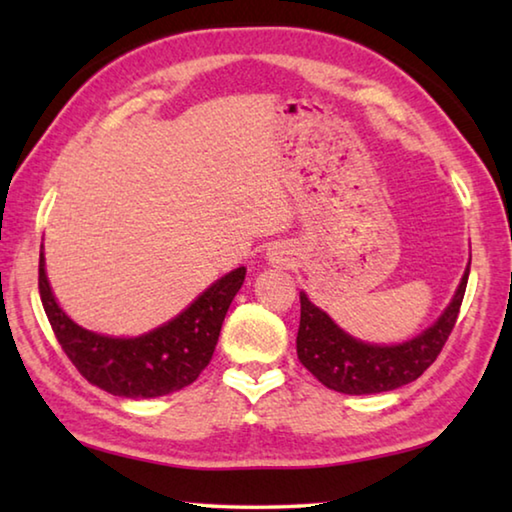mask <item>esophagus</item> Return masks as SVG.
<instances>
[{"label":"esophagus","mask_w":512,"mask_h":512,"mask_svg":"<svg viewBox=\"0 0 512 512\" xmlns=\"http://www.w3.org/2000/svg\"><path fill=\"white\" fill-rule=\"evenodd\" d=\"M266 257H268V262H271L273 266H282V264L289 262V250L277 244V246H273V248H268Z\"/></svg>","instance_id":"obj_1"}]
</instances>
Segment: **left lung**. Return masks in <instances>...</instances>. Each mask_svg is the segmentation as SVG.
<instances>
[{
	"instance_id": "1",
	"label": "left lung",
	"mask_w": 512,
	"mask_h": 512,
	"mask_svg": "<svg viewBox=\"0 0 512 512\" xmlns=\"http://www.w3.org/2000/svg\"><path fill=\"white\" fill-rule=\"evenodd\" d=\"M470 264L436 323L418 336L395 345H377L354 339L300 291L298 359L320 384L345 395H375L402 388L418 379L443 350L456 325L465 296Z\"/></svg>"
}]
</instances>
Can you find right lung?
<instances>
[{"label":"right lung","mask_w":512,"mask_h":512,"mask_svg":"<svg viewBox=\"0 0 512 512\" xmlns=\"http://www.w3.org/2000/svg\"><path fill=\"white\" fill-rule=\"evenodd\" d=\"M244 280L246 266H239L160 327L140 336H108L74 323L58 305L40 246V298L58 343L90 384L128 400L176 393L198 379L212 359L223 318Z\"/></svg>","instance_id":"right-lung-1"}]
</instances>
